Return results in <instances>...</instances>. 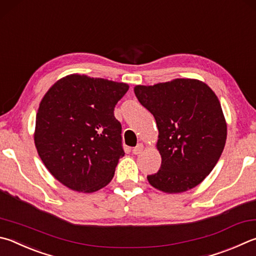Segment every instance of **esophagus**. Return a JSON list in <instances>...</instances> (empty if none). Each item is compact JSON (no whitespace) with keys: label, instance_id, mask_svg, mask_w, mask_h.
<instances>
[{"label":"esophagus","instance_id":"1","mask_svg":"<svg viewBox=\"0 0 256 256\" xmlns=\"http://www.w3.org/2000/svg\"><path fill=\"white\" fill-rule=\"evenodd\" d=\"M143 148H144L143 144L142 143H138L136 148H133L132 152L134 153V154H140V153L143 151Z\"/></svg>","mask_w":256,"mask_h":256}]
</instances>
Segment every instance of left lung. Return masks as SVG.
<instances>
[{"instance_id": "obj_1", "label": "left lung", "mask_w": 256, "mask_h": 256, "mask_svg": "<svg viewBox=\"0 0 256 256\" xmlns=\"http://www.w3.org/2000/svg\"><path fill=\"white\" fill-rule=\"evenodd\" d=\"M136 98L154 116L161 166L148 174L164 192H184L212 172L224 150L227 125L217 96L205 82L176 78L134 87Z\"/></svg>"}]
</instances>
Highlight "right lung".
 Wrapping results in <instances>:
<instances>
[{
    "instance_id": "obj_1",
    "label": "right lung",
    "mask_w": 256,
    "mask_h": 256,
    "mask_svg": "<svg viewBox=\"0 0 256 256\" xmlns=\"http://www.w3.org/2000/svg\"><path fill=\"white\" fill-rule=\"evenodd\" d=\"M128 90V84L74 74L46 92L36 113L34 144L59 182L94 192L113 179L124 156L114 108Z\"/></svg>"
}]
</instances>
